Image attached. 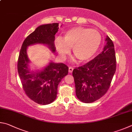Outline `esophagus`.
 Here are the masks:
<instances>
[{
  "label": "esophagus",
  "instance_id": "obj_1",
  "mask_svg": "<svg viewBox=\"0 0 132 132\" xmlns=\"http://www.w3.org/2000/svg\"><path fill=\"white\" fill-rule=\"evenodd\" d=\"M73 70V68L72 67H69V72H70V73L72 72Z\"/></svg>",
  "mask_w": 132,
  "mask_h": 132
}]
</instances>
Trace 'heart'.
<instances>
[{
    "instance_id": "1",
    "label": "heart",
    "mask_w": 132,
    "mask_h": 132,
    "mask_svg": "<svg viewBox=\"0 0 132 132\" xmlns=\"http://www.w3.org/2000/svg\"><path fill=\"white\" fill-rule=\"evenodd\" d=\"M101 36L96 29L78 27L65 32L62 38L55 40V45L60 56L65 57L72 48L76 57L81 62L89 61L98 50Z\"/></svg>"
}]
</instances>
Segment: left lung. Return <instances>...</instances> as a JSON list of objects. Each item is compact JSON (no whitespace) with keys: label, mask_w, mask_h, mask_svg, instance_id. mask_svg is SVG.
Returning a JSON list of instances; mask_svg holds the SVG:
<instances>
[{"label":"left lung","mask_w":132,"mask_h":132,"mask_svg":"<svg viewBox=\"0 0 132 132\" xmlns=\"http://www.w3.org/2000/svg\"><path fill=\"white\" fill-rule=\"evenodd\" d=\"M103 52L91 61L73 70L75 92L83 103H90L107 93L116 71L114 45L107 36Z\"/></svg>","instance_id":"1"}]
</instances>
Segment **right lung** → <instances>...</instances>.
I'll use <instances>...</instances> for the list:
<instances>
[{"mask_svg":"<svg viewBox=\"0 0 132 132\" xmlns=\"http://www.w3.org/2000/svg\"><path fill=\"white\" fill-rule=\"evenodd\" d=\"M58 30L59 23L42 25L36 28L24 40L18 57V72L23 89L27 96L39 104H48L55 100L58 85L68 74V67L63 63L50 62L42 70L31 71L27 47L35 44H43L54 53V35Z\"/></svg>","mask_w":132,"mask_h":132,"instance_id":"1","label":"right lung"}]
</instances>
